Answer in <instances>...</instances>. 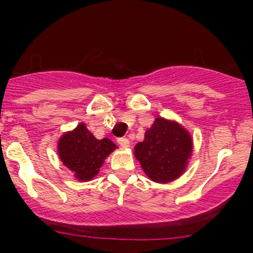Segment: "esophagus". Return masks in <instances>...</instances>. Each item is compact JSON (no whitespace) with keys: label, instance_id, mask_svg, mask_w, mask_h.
<instances>
[{"label":"esophagus","instance_id":"obj_1","mask_svg":"<svg viewBox=\"0 0 253 253\" xmlns=\"http://www.w3.org/2000/svg\"><path fill=\"white\" fill-rule=\"evenodd\" d=\"M117 143H119V144L121 145L122 148H128L129 147V141H128V138H126V137L119 138V139H117Z\"/></svg>","mask_w":253,"mask_h":253}]
</instances>
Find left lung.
<instances>
[{
	"label": "left lung",
	"instance_id": "1",
	"mask_svg": "<svg viewBox=\"0 0 253 253\" xmlns=\"http://www.w3.org/2000/svg\"><path fill=\"white\" fill-rule=\"evenodd\" d=\"M192 150V137L182 125L157 117L134 147V157L150 180L168 183L186 171Z\"/></svg>",
	"mask_w": 253,
	"mask_h": 253
}]
</instances>
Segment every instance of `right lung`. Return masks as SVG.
I'll return each instance as SVG.
<instances>
[{
  "instance_id": "obj_1",
  "label": "right lung",
  "mask_w": 253,
  "mask_h": 253,
  "mask_svg": "<svg viewBox=\"0 0 253 253\" xmlns=\"http://www.w3.org/2000/svg\"><path fill=\"white\" fill-rule=\"evenodd\" d=\"M116 148L109 138H95L85 124L81 122L75 129L60 137L57 154L78 181L86 182L99 174L101 165Z\"/></svg>"
}]
</instances>
